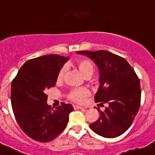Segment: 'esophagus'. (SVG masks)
Masks as SVG:
<instances>
[{"label": "esophagus", "mask_w": 155, "mask_h": 155, "mask_svg": "<svg viewBox=\"0 0 155 155\" xmlns=\"http://www.w3.org/2000/svg\"><path fill=\"white\" fill-rule=\"evenodd\" d=\"M73 107L75 110H83V109H85L84 107H82V106H73Z\"/></svg>", "instance_id": "34e87169"}]
</instances>
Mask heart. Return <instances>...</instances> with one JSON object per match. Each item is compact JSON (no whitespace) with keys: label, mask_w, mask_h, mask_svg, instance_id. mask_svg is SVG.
I'll list each match as a JSON object with an SVG mask.
<instances>
[{"label":"heart","mask_w":155,"mask_h":155,"mask_svg":"<svg viewBox=\"0 0 155 155\" xmlns=\"http://www.w3.org/2000/svg\"><path fill=\"white\" fill-rule=\"evenodd\" d=\"M77 66L79 70L80 71L85 77H90L94 72V64L90 60L88 59H80L77 61ZM67 67H63L59 70L57 76V81L61 82L65 75ZM90 95V91L87 88L80 87L71 89L68 94V97L71 101L76 103H84L87 99V97Z\"/></svg>","instance_id":"obj_1"}]
</instances>
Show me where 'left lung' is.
Here are the masks:
<instances>
[{
  "label": "left lung",
  "mask_w": 155,
  "mask_h": 155,
  "mask_svg": "<svg viewBox=\"0 0 155 155\" xmlns=\"http://www.w3.org/2000/svg\"><path fill=\"white\" fill-rule=\"evenodd\" d=\"M76 53L87 56L98 67L100 86L94 101L109 105L104 111L97 108L100 117L90 128L103 137L120 136L132 125L140 109V79L128 61L117 54L106 50Z\"/></svg>",
  "instance_id": "8db88e82"
}]
</instances>
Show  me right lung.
<instances>
[{
    "label": "right lung",
    "instance_id": "add662e5",
    "mask_svg": "<svg viewBox=\"0 0 155 155\" xmlns=\"http://www.w3.org/2000/svg\"><path fill=\"white\" fill-rule=\"evenodd\" d=\"M65 57L50 54L27 61L12 82V107L23 132L36 141H52L67 126L71 104L61 102L56 109L47 105L45 91L55 87Z\"/></svg>",
    "mask_w": 155,
    "mask_h": 155
}]
</instances>
